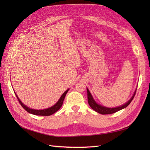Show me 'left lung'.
Returning <instances> with one entry per match:
<instances>
[{
	"mask_svg": "<svg viewBox=\"0 0 150 150\" xmlns=\"http://www.w3.org/2000/svg\"><path fill=\"white\" fill-rule=\"evenodd\" d=\"M87 92H88V104L90 106V107L93 110L97 111V112H98V113L103 114V115H106V114L114 113L117 112V111H119L120 110H122V109H124V108H125L128 106V105L131 103V102L133 99V98H134L136 90L135 91L134 94H133V95L132 96V97L130 98V100H129L128 102H127L126 104H124L122 105V106H119V107L112 108L104 107V106H101V105H100V104H97L93 99V97H92L91 94L90 93V91H89L88 88H87Z\"/></svg>",
	"mask_w": 150,
	"mask_h": 150,
	"instance_id": "left-lung-1",
	"label": "left lung"
}]
</instances>
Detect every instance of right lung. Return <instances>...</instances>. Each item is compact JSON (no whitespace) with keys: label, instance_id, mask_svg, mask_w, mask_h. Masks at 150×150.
<instances>
[{"label":"right lung","instance_id":"add662e5","mask_svg":"<svg viewBox=\"0 0 150 150\" xmlns=\"http://www.w3.org/2000/svg\"><path fill=\"white\" fill-rule=\"evenodd\" d=\"M69 90V89H68L64 93L62 96L60 97V98H59V100H58V102L55 104L53 105V106L50 107L49 108H47V109H44V110H34V109H31V108H29L28 107H27L26 106H25V105L22 103V102L19 99V98L17 97V95H16V97H17V99L18 100L19 103L21 104V106H22V108H24V109L26 110V111H28V113H31V114H33V115H41V116H49L51 115H52L53 113H55L56 111H58L61 106H62V104H63V101L64 99V98L66 97V93H68V91Z\"/></svg>","mask_w":150,"mask_h":150}]
</instances>
